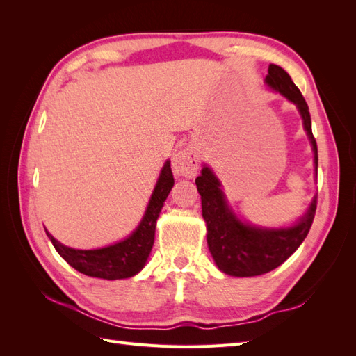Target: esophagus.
<instances>
[{
  "label": "esophagus",
  "instance_id": "esophagus-1",
  "mask_svg": "<svg viewBox=\"0 0 356 356\" xmlns=\"http://www.w3.org/2000/svg\"><path fill=\"white\" fill-rule=\"evenodd\" d=\"M172 170L177 177L193 178L199 170V156L193 148H184L178 152L172 160Z\"/></svg>",
  "mask_w": 356,
  "mask_h": 356
}]
</instances>
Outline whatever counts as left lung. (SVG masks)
<instances>
[{
    "instance_id": "1",
    "label": "left lung",
    "mask_w": 356,
    "mask_h": 356,
    "mask_svg": "<svg viewBox=\"0 0 356 356\" xmlns=\"http://www.w3.org/2000/svg\"><path fill=\"white\" fill-rule=\"evenodd\" d=\"M264 81L298 108L315 154V170H318V147L312 134L310 113L303 95L288 72L275 63L268 65ZM196 186L202 197V215L207 222L211 255L220 270L230 276H258L281 266L306 239L315 218L316 196L312 199L303 217L291 227H257L236 217L225 200L218 178L208 166H203L200 177L196 178Z\"/></svg>"
}]
</instances>
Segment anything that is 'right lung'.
<instances>
[{"label": "right lung", "mask_w": 356, "mask_h": 356, "mask_svg": "<svg viewBox=\"0 0 356 356\" xmlns=\"http://www.w3.org/2000/svg\"><path fill=\"white\" fill-rule=\"evenodd\" d=\"M172 187H174V175H172L170 161L166 160L141 222L131 236L114 245L98 250H74L62 245L44 230L58 254L77 272L92 277L108 279V281L132 277L143 270L152 252L156 222Z\"/></svg>", "instance_id": "add662e5"}]
</instances>
